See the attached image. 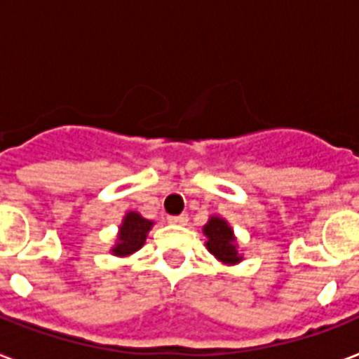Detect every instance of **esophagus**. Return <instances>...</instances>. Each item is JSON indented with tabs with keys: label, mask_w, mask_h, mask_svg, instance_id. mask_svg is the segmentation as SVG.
I'll return each mask as SVG.
<instances>
[{
	"label": "esophagus",
	"mask_w": 359,
	"mask_h": 359,
	"mask_svg": "<svg viewBox=\"0 0 359 359\" xmlns=\"http://www.w3.org/2000/svg\"><path fill=\"white\" fill-rule=\"evenodd\" d=\"M168 222L171 225H186L188 224V216H186V214H180V216H169Z\"/></svg>",
	"instance_id": "1"
}]
</instances>
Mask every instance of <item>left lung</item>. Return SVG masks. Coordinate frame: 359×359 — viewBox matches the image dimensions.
I'll return each mask as SVG.
<instances>
[{
	"instance_id": "8db88e82",
	"label": "left lung",
	"mask_w": 359,
	"mask_h": 359,
	"mask_svg": "<svg viewBox=\"0 0 359 359\" xmlns=\"http://www.w3.org/2000/svg\"><path fill=\"white\" fill-rule=\"evenodd\" d=\"M203 235L207 236V242H205L207 250L219 262H224L227 266H233V264H238L242 261L235 231H233L227 219L219 218V216H210L205 227H203Z\"/></svg>"
}]
</instances>
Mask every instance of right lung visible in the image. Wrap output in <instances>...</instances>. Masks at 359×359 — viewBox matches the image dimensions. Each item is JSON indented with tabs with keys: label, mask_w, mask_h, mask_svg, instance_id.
<instances>
[{
	"label": "right lung",
	"mask_w": 359,
	"mask_h": 359,
	"mask_svg": "<svg viewBox=\"0 0 359 359\" xmlns=\"http://www.w3.org/2000/svg\"><path fill=\"white\" fill-rule=\"evenodd\" d=\"M152 225H154V222L145 219L135 210L126 212L123 222H121L117 238H115V244L111 245L109 253L115 257H128L137 250H141L143 244H145L149 231L152 229Z\"/></svg>",
	"instance_id": "obj_1"
}]
</instances>
